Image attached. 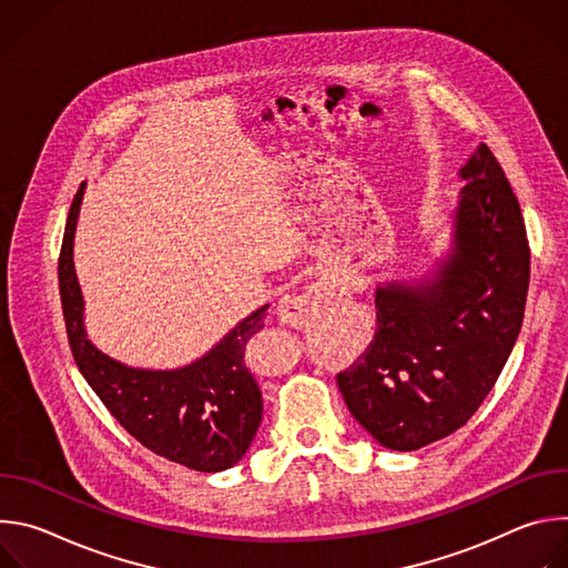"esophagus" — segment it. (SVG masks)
Segmentation results:
<instances>
[{
    "mask_svg": "<svg viewBox=\"0 0 568 568\" xmlns=\"http://www.w3.org/2000/svg\"><path fill=\"white\" fill-rule=\"evenodd\" d=\"M331 305V292L323 283H312L298 296H285L278 303V318L285 326L307 328L321 314H326Z\"/></svg>",
    "mask_w": 568,
    "mask_h": 568,
    "instance_id": "esophagus-1",
    "label": "esophagus"
}]
</instances>
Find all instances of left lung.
<instances>
[{
    "label": "left lung",
    "mask_w": 568,
    "mask_h": 568,
    "mask_svg": "<svg viewBox=\"0 0 568 568\" xmlns=\"http://www.w3.org/2000/svg\"><path fill=\"white\" fill-rule=\"evenodd\" d=\"M458 175L449 250L420 278L377 283L375 337L337 375L353 418L395 452L460 429L521 331L530 250L519 202L485 143Z\"/></svg>",
    "instance_id": "1"
}]
</instances>
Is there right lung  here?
<instances>
[{
	"instance_id": "1",
	"label": "right lung",
	"mask_w": 568,
	"mask_h": 568,
	"mask_svg": "<svg viewBox=\"0 0 568 568\" xmlns=\"http://www.w3.org/2000/svg\"><path fill=\"white\" fill-rule=\"evenodd\" d=\"M80 184L64 226L58 281L67 337L88 384L143 447L195 471H222L247 454L263 418L258 382L245 366L247 342L263 331L270 303L254 310L202 357L180 368H136L99 351L85 331V301L73 267L83 204Z\"/></svg>"
}]
</instances>
